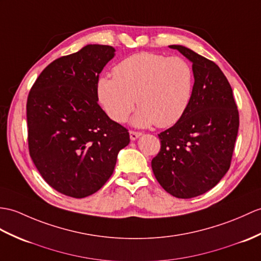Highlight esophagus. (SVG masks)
<instances>
[{
	"label": "esophagus",
	"mask_w": 261,
	"mask_h": 261,
	"mask_svg": "<svg viewBox=\"0 0 261 261\" xmlns=\"http://www.w3.org/2000/svg\"><path fill=\"white\" fill-rule=\"evenodd\" d=\"M142 135L141 132H139V131H133V130H131L130 131V139L131 140H136V139H138L139 137H140Z\"/></svg>",
	"instance_id": "34e87169"
}]
</instances>
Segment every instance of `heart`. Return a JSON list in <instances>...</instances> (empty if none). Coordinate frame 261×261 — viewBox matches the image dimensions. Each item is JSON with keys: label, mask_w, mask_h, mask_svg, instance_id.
Returning <instances> with one entry per match:
<instances>
[{"label": "heart", "mask_w": 261, "mask_h": 261, "mask_svg": "<svg viewBox=\"0 0 261 261\" xmlns=\"http://www.w3.org/2000/svg\"><path fill=\"white\" fill-rule=\"evenodd\" d=\"M192 89L193 70L186 59L151 52L125 58L113 68V76H101L96 83L99 102L113 121L125 122L137 102L135 124L159 128L181 119Z\"/></svg>", "instance_id": "b5f03b06"}]
</instances>
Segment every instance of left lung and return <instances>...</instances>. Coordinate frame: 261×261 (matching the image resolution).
I'll use <instances>...</instances> for the list:
<instances>
[{"mask_svg": "<svg viewBox=\"0 0 261 261\" xmlns=\"http://www.w3.org/2000/svg\"><path fill=\"white\" fill-rule=\"evenodd\" d=\"M170 47L192 62L195 84L184 116L158 135L161 148L151 167L167 192L189 199L213 189L229 170L239 112L219 66L182 45Z\"/></svg>", "mask_w": 261, "mask_h": 261, "instance_id": "left-lung-1", "label": "left lung"}]
</instances>
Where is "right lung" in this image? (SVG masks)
I'll list each match as a JSON object with an SVG mask.
<instances>
[{"label":"right lung","mask_w":261,"mask_h":261,"mask_svg":"<svg viewBox=\"0 0 261 261\" xmlns=\"http://www.w3.org/2000/svg\"><path fill=\"white\" fill-rule=\"evenodd\" d=\"M113 57L112 46L89 44L54 60L29 92L30 155L46 184L65 196L84 198L100 190L130 142L128 129L98 103L96 83Z\"/></svg>","instance_id":"add662e5"}]
</instances>
